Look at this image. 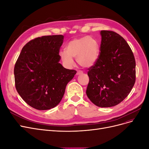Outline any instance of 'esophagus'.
<instances>
[{
    "mask_svg": "<svg viewBox=\"0 0 149 149\" xmlns=\"http://www.w3.org/2000/svg\"><path fill=\"white\" fill-rule=\"evenodd\" d=\"M83 74V71H78L77 73H76V75H80Z\"/></svg>",
    "mask_w": 149,
    "mask_h": 149,
    "instance_id": "34e87169",
    "label": "esophagus"
}]
</instances>
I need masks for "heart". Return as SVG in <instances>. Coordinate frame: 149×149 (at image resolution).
<instances>
[{
	"instance_id": "heart-1",
	"label": "heart",
	"mask_w": 149,
	"mask_h": 149,
	"mask_svg": "<svg viewBox=\"0 0 149 149\" xmlns=\"http://www.w3.org/2000/svg\"><path fill=\"white\" fill-rule=\"evenodd\" d=\"M100 53L98 43L91 36H86L71 40L65 49L60 52L61 61L66 67H72L76 58L78 63L83 67L89 68L96 62Z\"/></svg>"
}]
</instances>
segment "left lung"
Returning a JSON list of instances; mask_svg holds the SVG:
<instances>
[{
  "label": "left lung",
  "mask_w": 149,
  "mask_h": 149,
  "mask_svg": "<svg viewBox=\"0 0 149 149\" xmlns=\"http://www.w3.org/2000/svg\"><path fill=\"white\" fill-rule=\"evenodd\" d=\"M100 54L89 68L88 98L96 106L118 105L127 97L136 81V61L131 48L120 35L101 30Z\"/></svg>",
  "instance_id": "left-lung-1"
}]
</instances>
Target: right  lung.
I'll use <instances>...</instances> for the list:
<instances>
[{"mask_svg": "<svg viewBox=\"0 0 149 149\" xmlns=\"http://www.w3.org/2000/svg\"><path fill=\"white\" fill-rule=\"evenodd\" d=\"M64 36L49 35L31 40L22 48L14 67L15 88L29 106L38 110L55 107L76 71L60 63Z\"/></svg>", "mask_w": 149, "mask_h": 149, "instance_id": "1", "label": "right lung"}]
</instances>
